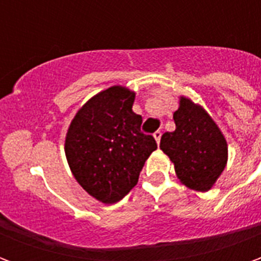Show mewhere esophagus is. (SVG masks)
I'll use <instances>...</instances> for the list:
<instances>
[{
	"mask_svg": "<svg viewBox=\"0 0 261 261\" xmlns=\"http://www.w3.org/2000/svg\"><path fill=\"white\" fill-rule=\"evenodd\" d=\"M161 136H162V133H161V131H155V133H153V138H155V141L158 142V144L159 141H161Z\"/></svg>",
	"mask_w": 261,
	"mask_h": 261,
	"instance_id": "esophagus-1",
	"label": "esophagus"
}]
</instances>
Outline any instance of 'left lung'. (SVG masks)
<instances>
[{
    "label": "left lung",
    "instance_id": "8db88e82",
    "mask_svg": "<svg viewBox=\"0 0 261 261\" xmlns=\"http://www.w3.org/2000/svg\"><path fill=\"white\" fill-rule=\"evenodd\" d=\"M176 130L165 133L161 149L172 164L181 185L192 190H211L228 162V144L222 131L201 105L179 97L173 113Z\"/></svg>",
    "mask_w": 261,
    "mask_h": 261
}]
</instances>
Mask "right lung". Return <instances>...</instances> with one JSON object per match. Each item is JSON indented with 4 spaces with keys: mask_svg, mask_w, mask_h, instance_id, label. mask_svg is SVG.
<instances>
[{
    "mask_svg": "<svg viewBox=\"0 0 261 261\" xmlns=\"http://www.w3.org/2000/svg\"><path fill=\"white\" fill-rule=\"evenodd\" d=\"M136 92L114 85L92 96L71 120L64 151L71 173L89 196L103 204L120 201L138 183L156 149L142 134V117L133 112Z\"/></svg>",
    "mask_w": 261,
    "mask_h": 261,
    "instance_id": "1",
    "label": "right lung"
}]
</instances>
